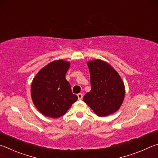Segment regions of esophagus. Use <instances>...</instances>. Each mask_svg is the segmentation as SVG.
Returning <instances> with one entry per match:
<instances>
[{
	"mask_svg": "<svg viewBox=\"0 0 158 158\" xmlns=\"http://www.w3.org/2000/svg\"><path fill=\"white\" fill-rule=\"evenodd\" d=\"M77 96H78L79 100H81L83 98V95L81 94V93H79V94H77Z\"/></svg>",
	"mask_w": 158,
	"mask_h": 158,
	"instance_id": "34e87169",
	"label": "esophagus"
}]
</instances>
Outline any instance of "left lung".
I'll return each instance as SVG.
<instances>
[{"label":"left lung","mask_w":158,"mask_h":158,"mask_svg":"<svg viewBox=\"0 0 158 158\" xmlns=\"http://www.w3.org/2000/svg\"><path fill=\"white\" fill-rule=\"evenodd\" d=\"M91 90L84 101L98 116L105 117L119 109L125 97V85L118 73L105 61L95 59L87 63Z\"/></svg>","instance_id":"1"}]
</instances>
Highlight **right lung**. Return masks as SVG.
<instances>
[{
	"mask_svg": "<svg viewBox=\"0 0 158 158\" xmlns=\"http://www.w3.org/2000/svg\"><path fill=\"white\" fill-rule=\"evenodd\" d=\"M70 63L63 60L51 62L42 68L31 84L33 104L45 116L59 118L63 116L78 99L72 93L65 79Z\"/></svg>",
	"mask_w": 158,
	"mask_h": 158,
	"instance_id": "obj_1",
	"label": "right lung"
}]
</instances>
